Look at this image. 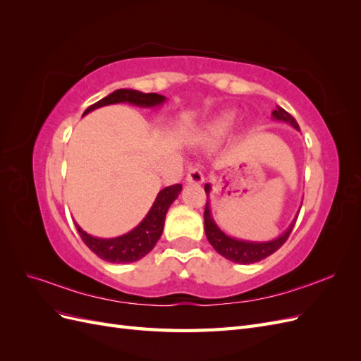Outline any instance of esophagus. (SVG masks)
I'll return each mask as SVG.
<instances>
[{
    "label": "esophagus",
    "mask_w": 361,
    "mask_h": 361,
    "mask_svg": "<svg viewBox=\"0 0 361 361\" xmlns=\"http://www.w3.org/2000/svg\"><path fill=\"white\" fill-rule=\"evenodd\" d=\"M203 180H204V176H203V173L199 169H191L188 171V174H187V182L188 183L200 185V183H203Z\"/></svg>",
    "instance_id": "34e87169"
}]
</instances>
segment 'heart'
<instances>
[{
  "mask_svg": "<svg viewBox=\"0 0 361 361\" xmlns=\"http://www.w3.org/2000/svg\"><path fill=\"white\" fill-rule=\"evenodd\" d=\"M236 118L238 114L233 110L218 114L211 120H207L206 123H203L197 130H195L194 140L204 146L220 145L233 133V129L236 126Z\"/></svg>",
  "mask_w": 361,
  "mask_h": 361,
  "instance_id": "1",
  "label": "heart"
}]
</instances>
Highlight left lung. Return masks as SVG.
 I'll return each instance as SVG.
<instances>
[{"label":"left lung","instance_id":"left-lung-1","mask_svg":"<svg viewBox=\"0 0 361 361\" xmlns=\"http://www.w3.org/2000/svg\"><path fill=\"white\" fill-rule=\"evenodd\" d=\"M271 118L276 120V122H285L290 125L293 129L300 130L297 120H295L288 111L283 110L281 106H277L276 110L272 111ZM211 191H212V185L206 183L204 192L207 195V200L204 207V233H206L207 241H209V244L215 248L216 253L221 255L227 260L235 262V264H241V265L256 264V262L271 256L272 253H276V251L286 243V239L289 238L293 224L297 221V216L300 214V209H298L286 231L281 235H279L277 238L269 239V241H247V239H239V238L227 235L223 228L215 223L211 212V200H209Z\"/></svg>","mask_w":361,"mask_h":361}]
</instances>
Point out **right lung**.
<instances>
[{
  "label": "right lung",
  "mask_w": 361,
  "mask_h": 361,
  "mask_svg": "<svg viewBox=\"0 0 361 361\" xmlns=\"http://www.w3.org/2000/svg\"><path fill=\"white\" fill-rule=\"evenodd\" d=\"M166 101L167 97L158 93H143L133 89H118L105 96L104 99L97 101L96 104L87 108L82 116L89 114L101 106L114 104H129L140 108H157L161 106ZM180 191V183L161 190L146 216L140 221L137 227H134L133 231H129L125 235H120L116 238H97L82 231V227L75 221L76 231L81 235L85 245L89 247L97 257H101L102 260L106 262H111V264H133V262L145 257L149 251L157 245L158 239L162 235L164 221H166L169 207L179 197Z\"/></svg>",
  "instance_id": "add662e5"
}]
</instances>
